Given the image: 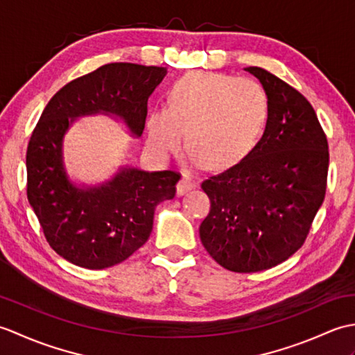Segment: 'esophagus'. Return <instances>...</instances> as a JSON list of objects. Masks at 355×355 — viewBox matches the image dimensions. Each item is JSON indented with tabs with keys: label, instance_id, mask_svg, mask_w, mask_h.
Returning <instances> with one entry per match:
<instances>
[{
	"label": "esophagus",
	"instance_id": "esophagus-1",
	"mask_svg": "<svg viewBox=\"0 0 355 355\" xmlns=\"http://www.w3.org/2000/svg\"><path fill=\"white\" fill-rule=\"evenodd\" d=\"M193 187H195V183L192 182V180L183 177V178L180 180V182L177 183V195H178V197H182V195H184V193H187L189 191H192Z\"/></svg>",
	"mask_w": 355,
	"mask_h": 355
}]
</instances>
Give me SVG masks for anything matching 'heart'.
<instances>
[{"instance_id":"obj_1","label":"heart","mask_w":355,"mask_h":355,"mask_svg":"<svg viewBox=\"0 0 355 355\" xmlns=\"http://www.w3.org/2000/svg\"><path fill=\"white\" fill-rule=\"evenodd\" d=\"M268 96L253 79L192 71L172 85L168 108L146 122V145L158 162H168L184 145L189 160L209 169H229L258 143L268 117Z\"/></svg>"}]
</instances>
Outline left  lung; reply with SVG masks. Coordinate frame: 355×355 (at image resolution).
<instances>
[{
    "instance_id": "8db88e82",
    "label": "left lung",
    "mask_w": 355,
    "mask_h": 355,
    "mask_svg": "<svg viewBox=\"0 0 355 355\" xmlns=\"http://www.w3.org/2000/svg\"><path fill=\"white\" fill-rule=\"evenodd\" d=\"M245 70L268 96L266 130L243 162L201 184L210 212L200 239L236 273L271 268L299 250L325 198L329 162L311 103L270 71Z\"/></svg>"
}]
</instances>
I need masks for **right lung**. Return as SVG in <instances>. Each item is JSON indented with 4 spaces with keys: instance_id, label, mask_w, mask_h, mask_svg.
Here are the masks:
<instances>
[{
    "instance_id": "right-lung-1",
    "label": "right lung",
    "mask_w": 355,
    "mask_h": 355,
    "mask_svg": "<svg viewBox=\"0 0 355 355\" xmlns=\"http://www.w3.org/2000/svg\"><path fill=\"white\" fill-rule=\"evenodd\" d=\"M166 74V67L107 64L59 89L42 111L27 148V198L53 250L74 266L108 268L139 250L180 175L122 164L102 183L76 182L65 168V134L82 117L107 116L140 137L149 96Z\"/></svg>"
}]
</instances>
